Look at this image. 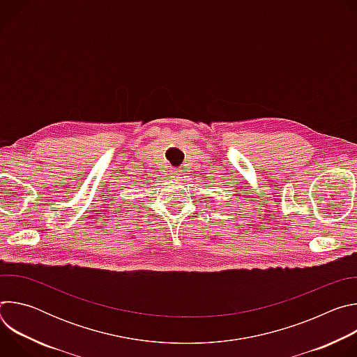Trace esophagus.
Instances as JSON below:
<instances>
[{"label": "esophagus", "mask_w": 357, "mask_h": 357, "mask_svg": "<svg viewBox=\"0 0 357 357\" xmlns=\"http://www.w3.org/2000/svg\"><path fill=\"white\" fill-rule=\"evenodd\" d=\"M169 175H171V178H174V179H179V178L182 176V169H179V168H172Z\"/></svg>", "instance_id": "esophagus-1"}]
</instances>
